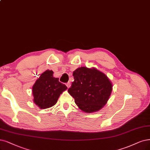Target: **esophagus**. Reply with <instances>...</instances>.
I'll return each mask as SVG.
<instances>
[{
	"mask_svg": "<svg viewBox=\"0 0 150 150\" xmlns=\"http://www.w3.org/2000/svg\"><path fill=\"white\" fill-rule=\"evenodd\" d=\"M67 88H69L70 87V85H71V84H70V82H69V83H67Z\"/></svg>",
	"mask_w": 150,
	"mask_h": 150,
	"instance_id": "obj_1",
	"label": "esophagus"
}]
</instances>
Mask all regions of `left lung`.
<instances>
[{"label":"left lung","mask_w":150,"mask_h":150,"mask_svg":"<svg viewBox=\"0 0 150 150\" xmlns=\"http://www.w3.org/2000/svg\"><path fill=\"white\" fill-rule=\"evenodd\" d=\"M74 81L68 90L80 110L92 113L101 110L108 103L112 83L107 75L95 67H81L73 72Z\"/></svg>","instance_id":"1"}]
</instances>
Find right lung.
I'll list each match as a JSON object with an SVG mask.
<instances>
[{"instance_id": "1", "label": "right lung", "mask_w": 150, "mask_h": 150, "mask_svg": "<svg viewBox=\"0 0 150 150\" xmlns=\"http://www.w3.org/2000/svg\"><path fill=\"white\" fill-rule=\"evenodd\" d=\"M52 70H47L40 75L32 87L33 102L40 109L51 108L57 103L60 95L67 89L53 76Z\"/></svg>"}]
</instances>
